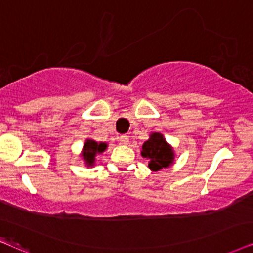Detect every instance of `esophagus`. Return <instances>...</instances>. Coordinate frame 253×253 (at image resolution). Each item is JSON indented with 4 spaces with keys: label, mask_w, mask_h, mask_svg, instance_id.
<instances>
[{
    "label": "esophagus",
    "mask_w": 253,
    "mask_h": 253,
    "mask_svg": "<svg viewBox=\"0 0 253 253\" xmlns=\"http://www.w3.org/2000/svg\"><path fill=\"white\" fill-rule=\"evenodd\" d=\"M119 141L123 143V145H127L129 142V137L127 135H120L119 136Z\"/></svg>",
    "instance_id": "esophagus-1"
}]
</instances>
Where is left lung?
Listing matches in <instances>:
<instances>
[{
    "mask_svg": "<svg viewBox=\"0 0 253 253\" xmlns=\"http://www.w3.org/2000/svg\"><path fill=\"white\" fill-rule=\"evenodd\" d=\"M141 155L149 160L148 167L153 171L167 168L174 160L172 149L160 133H153L148 141L143 143Z\"/></svg>",
    "mask_w": 253,
    "mask_h": 253,
    "instance_id": "obj_1",
    "label": "left lung"
}]
</instances>
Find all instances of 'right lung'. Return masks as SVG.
Wrapping results in <instances>:
<instances>
[{
    "mask_svg": "<svg viewBox=\"0 0 253 253\" xmlns=\"http://www.w3.org/2000/svg\"><path fill=\"white\" fill-rule=\"evenodd\" d=\"M106 143H98L93 140H86L84 145V152H83V158L86 161V165L93 166L94 156L97 153H103L106 149Z\"/></svg>",
    "mask_w": 253,
    "mask_h": 253,
    "instance_id": "obj_1",
    "label": "right lung"
}]
</instances>
